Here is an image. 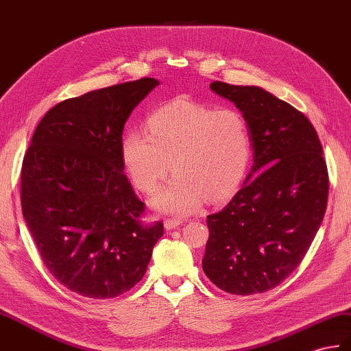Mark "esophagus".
Returning <instances> with one entry per match:
<instances>
[{
    "mask_svg": "<svg viewBox=\"0 0 351 351\" xmlns=\"http://www.w3.org/2000/svg\"><path fill=\"white\" fill-rule=\"evenodd\" d=\"M182 224V219L181 218H166L165 219V227L166 230H172L175 227L181 226Z\"/></svg>",
    "mask_w": 351,
    "mask_h": 351,
    "instance_id": "1",
    "label": "esophagus"
}]
</instances>
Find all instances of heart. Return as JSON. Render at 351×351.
<instances>
[{
	"instance_id": "1",
	"label": "heart",
	"mask_w": 351,
	"mask_h": 351,
	"mask_svg": "<svg viewBox=\"0 0 351 351\" xmlns=\"http://www.w3.org/2000/svg\"><path fill=\"white\" fill-rule=\"evenodd\" d=\"M250 125L239 110L179 100L157 109L148 130L133 128L122 141V161L138 190L151 194L170 170L175 178L154 205L189 214L203 199L221 202L233 194L251 160Z\"/></svg>"
}]
</instances>
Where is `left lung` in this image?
Wrapping results in <instances>:
<instances>
[{
    "label": "left lung",
    "instance_id": "8db88e82",
    "mask_svg": "<svg viewBox=\"0 0 351 351\" xmlns=\"http://www.w3.org/2000/svg\"><path fill=\"white\" fill-rule=\"evenodd\" d=\"M209 88L245 117L254 165L224 209L206 218L203 272L218 289L252 295L282 282L302 262L328 205L323 148L302 112L258 86Z\"/></svg>",
    "mask_w": 351,
    "mask_h": 351
}]
</instances>
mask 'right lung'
<instances>
[{"instance_id":"right-lung-1","label":"right lung","mask_w":351,"mask_h":351,"mask_svg":"<svg viewBox=\"0 0 351 351\" xmlns=\"http://www.w3.org/2000/svg\"><path fill=\"white\" fill-rule=\"evenodd\" d=\"M158 85L143 77L58 103L38 122L23 157L22 214L45 266L84 298L109 299L143 278L161 221L124 173L122 132Z\"/></svg>"}]
</instances>
